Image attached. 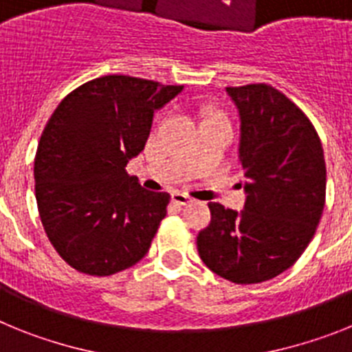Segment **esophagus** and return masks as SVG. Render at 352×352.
<instances>
[{
    "label": "esophagus",
    "instance_id": "34e87169",
    "mask_svg": "<svg viewBox=\"0 0 352 352\" xmlns=\"http://www.w3.org/2000/svg\"><path fill=\"white\" fill-rule=\"evenodd\" d=\"M170 201L176 204H182V206H186L188 203H192V197H188L186 194H182V192H173L170 194Z\"/></svg>",
    "mask_w": 352,
    "mask_h": 352
}]
</instances>
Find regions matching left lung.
I'll use <instances>...</instances> for the list:
<instances>
[{
	"mask_svg": "<svg viewBox=\"0 0 352 352\" xmlns=\"http://www.w3.org/2000/svg\"><path fill=\"white\" fill-rule=\"evenodd\" d=\"M238 107L243 211L210 203L197 250L208 268L234 284H259L300 259L321 220L326 164L305 113L268 84L226 88Z\"/></svg>",
	"mask_w": 352,
	"mask_h": 352,
	"instance_id": "1",
	"label": "left lung"
}]
</instances>
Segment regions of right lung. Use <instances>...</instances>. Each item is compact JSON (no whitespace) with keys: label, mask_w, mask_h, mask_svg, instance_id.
Returning <instances> with one entry per match:
<instances>
[{"label":"right lung","mask_w":352,"mask_h":352,"mask_svg":"<svg viewBox=\"0 0 352 352\" xmlns=\"http://www.w3.org/2000/svg\"><path fill=\"white\" fill-rule=\"evenodd\" d=\"M183 89L130 76L82 84L56 107L35 155L42 226L61 259L93 276L130 268L148 254L170 195L126 173L158 109Z\"/></svg>","instance_id":"obj_1"}]
</instances>
